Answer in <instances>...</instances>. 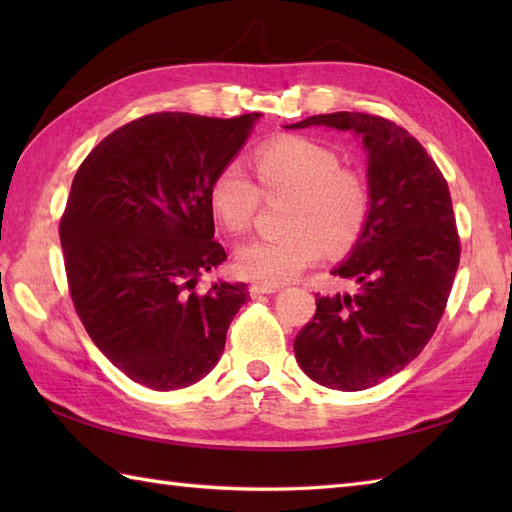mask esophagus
<instances>
[{"label":"esophagus","mask_w":512,"mask_h":512,"mask_svg":"<svg viewBox=\"0 0 512 512\" xmlns=\"http://www.w3.org/2000/svg\"><path fill=\"white\" fill-rule=\"evenodd\" d=\"M279 286H266V284H255L250 286V295L253 297H259V295H273V292H277Z\"/></svg>","instance_id":"34e87169"}]
</instances>
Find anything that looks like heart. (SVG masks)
Masks as SVG:
<instances>
[{
	"label": "heart",
	"mask_w": 512,
	"mask_h": 512,
	"mask_svg": "<svg viewBox=\"0 0 512 512\" xmlns=\"http://www.w3.org/2000/svg\"><path fill=\"white\" fill-rule=\"evenodd\" d=\"M255 171L259 187L242 162L231 160L215 173L209 202L217 220L233 233L253 224L268 198L292 195L286 213V235L253 239L237 250L235 270L257 284L279 286L297 279L321 259L323 250L345 253L363 235L369 215V193L361 176L343 169L330 147L314 140L288 136L257 149Z\"/></svg>",
	"instance_id": "obj_1"
}]
</instances>
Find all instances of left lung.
Segmentation results:
<instances>
[{
	"label": "left lung",
	"mask_w": 512,
	"mask_h": 512,
	"mask_svg": "<svg viewBox=\"0 0 512 512\" xmlns=\"http://www.w3.org/2000/svg\"><path fill=\"white\" fill-rule=\"evenodd\" d=\"M312 125L361 136L369 215L352 253L332 270L356 281V292L317 299L295 356L314 383L361 391L398 374L436 332L460 264L458 226L447 180L407 129L363 112L286 127Z\"/></svg>",
	"instance_id": "8db88e82"
}]
</instances>
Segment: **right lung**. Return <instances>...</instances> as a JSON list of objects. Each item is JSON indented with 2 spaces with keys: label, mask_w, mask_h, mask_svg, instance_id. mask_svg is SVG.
<instances>
[{
  "label": "right lung",
  "mask_w": 512,
  "mask_h": 512,
  "mask_svg": "<svg viewBox=\"0 0 512 512\" xmlns=\"http://www.w3.org/2000/svg\"><path fill=\"white\" fill-rule=\"evenodd\" d=\"M262 114H149L116 129L76 171L59 224L70 297L110 363L156 391L220 361L248 286L198 279L226 259L209 189Z\"/></svg>",
  "instance_id": "add662e5"
}]
</instances>
